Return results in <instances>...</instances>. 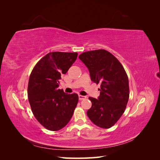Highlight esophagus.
Segmentation results:
<instances>
[{
  "label": "esophagus",
  "mask_w": 160,
  "mask_h": 160,
  "mask_svg": "<svg viewBox=\"0 0 160 160\" xmlns=\"http://www.w3.org/2000/svg\"><path fill=\"white\" fill-rule=\"evenodd\" d=\"M85 98H86L85 96L81 95H79V100H83V99H85Z\"/></svg>",
  "instance_id": "1"
}]
</instances>
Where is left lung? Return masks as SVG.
Masks as SVG:
<instances>
[{
  "label": "left lung",
  "mask_w": 160,
  "mask_h": 160,
  "mask_svg": "<svg viewBox=\"0 0 160 160\" xmlns=\"http://www.w3.org/2000/svg\"><path fill=\"white\" fill-rule=\"evenodd\" d=\"M79 58L88 68L91 81L101 85L98 98H89L92 105L87 115L97 126L110 128L122 117L128 102L126 72L117 58L106 50L87 51Z\"/></svg>",
  "instance_id": "1"
}]
</instances>
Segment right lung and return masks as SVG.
Segmentation results:
<instances>
[{"mask_svg": "<svg viewBox=\"0 0 160 160\" xmlns=\"http://www.w3.org/2000/svg\"><path fill=\"white\" fill-rule=\"evenodd\" d=\"M77 55V52H49L31 72L28 85V101L34 116L49 130L63 128L78 103V95L66 93L59 89L61 75L66 74Z\"/></svg>", "mask_w": 160, "mask_h": 160, "instance_id": "obj_1", "label": "right lung"}]
</instances>
